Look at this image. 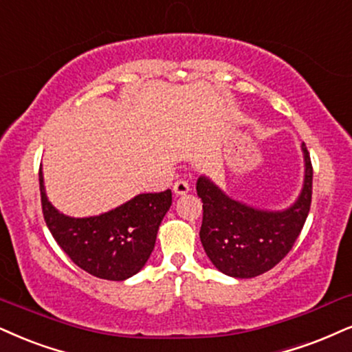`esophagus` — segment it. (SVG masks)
Masks as SVG:
<instances>
[{"label":"esophagus","mask_w":352,"mask_h":352,"mask_svg":"<svg viewBox=\"0 0 352 352\" xmlns=\"http://www.w3.org/2000/svg\"><path fill=\"white\" fill-rule=\"evenodd\" d=\"M173 190H175L176 196H184V194L189 192V184L188 181L184 179H177L175 186H173Z\"/></svg>","instance_id":"esophagus-1"}]
</instances>
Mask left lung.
I'll use <instances>...</instances> for the list:
<instances>
[{"mask_svg": "<svg viewBox=\"0 0 352 352\" xmlns=\"http://www.w3.org/2000/svg\"><path fill=\"white\" fill-rule=\"evenodd\" d=\"M303 151V184L297 201L282 210H266L230 197L210 177L197 179L202 199V246L220 272L236 279H251L285 258L300 235L311 204L310 155Z\"/></svg>", "mask_w": 352, "mask_h": 352, "instance_id": "8db88e82", "label": "left lung"}]
</instances>
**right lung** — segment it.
I'll return each instance as SVG.
<instances>
[{
    "instance_id": "obj_1",
    "label": "right lung",
    "mask_w": 352,
    "mask_h": 352,
    "mask_svg": "<svg viewBox=\"0 0 352 352\" xmlns=\"http://www.w3.org/2000/svg\"><path fill=\"white\" fill-rule=\"evenodd\" d=\"M42 212L52 236L70 259L91 276L125 280L148 261L156 233L171 207V190L138 194L104 214L68 217L52 206L38 171Z\"/></svg>"
}]
</instances>
